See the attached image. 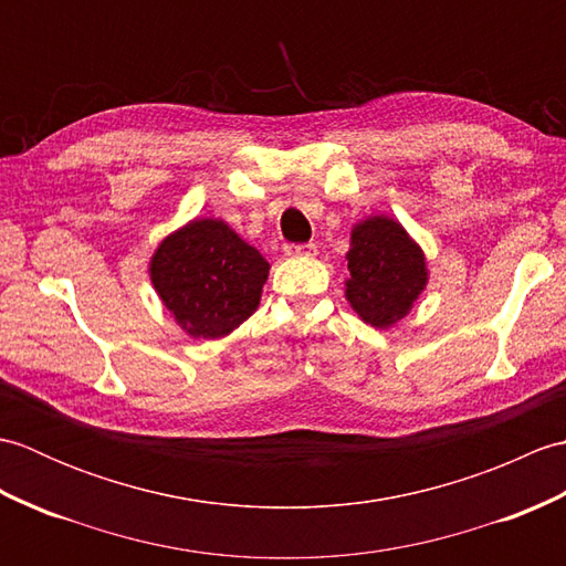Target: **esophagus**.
<instances>
[{
    "label": "esophagus",
    "mask_w": 566,
    "mask_h": 566,
    "mask_svg": "<svg viewBox=\"0 0 566 566\" xmlns=\"http://www.w3.org/2000/svg\"><path fill=\"white\" fill-rule=\"evenodd\" d=\"M284 255H290V258H314L316 245L314 243H286Z\"/></svg>",
    "instance_id": "1"
}]
</instances>
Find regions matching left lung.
I'll return each mask as SVG.
<instances>
[{
	"label": "left lung",
	"instance_id": "obj_1",
	"mask_svg": "<svg viewBox=\"0 0 566 566\" xmlns=\"http://www.w3.org/2000/svg\"><path fill=\"white\" fill-rule=\"evenodd\" d=\"M345 298L355 314L387 331L408 316L428 284L426 252L391 216H367L353 226Z\"/></svg>",
	"mask_w": 566,
	"mask_h": 566
}]
</instances>
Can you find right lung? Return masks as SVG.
<instances>
[{
  "mask_svg": "<svg viewBox=\"0 0 566 566\" xmlns=\"http://www.w3.org/2000/svg\"><path fill=\"white\" fill-rule=\"evenodd\" d=\"M150 282L189 338L219 340L260 306L270 262L221 219H195L150 258Z\"/></svg>",
  "mask_w": 566,
  "mask_h": 566,
  "instance_id": "add662e5",
  "label": "right lung"
}]
</instances>
